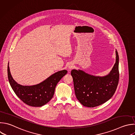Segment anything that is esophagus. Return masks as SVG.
<instances>
[{
    "mask_svg": "<svg viewBox=\"0 0 135 135\" xmlns=\"http://www.w3.org/2000/svg\"><path fill=\"white\" fill-rule=\"evenodd\" d=\"M73 65H71V64H70V65H69V66H68V68H69V69H71L73 68Z\"/></svg>",
    "mask_w": 135,
    "mask_h": 135,
    "instance_id": "1",
    "label": "esophagus"
}]
</instances>
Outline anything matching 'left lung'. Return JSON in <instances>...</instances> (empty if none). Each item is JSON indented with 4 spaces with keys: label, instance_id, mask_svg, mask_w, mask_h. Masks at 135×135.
I'll use <instances>...</instances> for the list:
<instances>
[{
    "label": "left lung",
    "instance_id": "8db88e82",
    "mask_svg": "<svg viewBox=\"0 0 135 135\" xmlns=\"http://www.w3.org/2000/svg\"><path fill=\"white\" fill-rule=\"evenodd\" d=\"M115 63L110 73L103 76H95L81 70H72L75 94L84 106L92 108L109 100L114 94L119 82V55L115 51Z\"/></svg>",
    "mask_w": 135,
    "mask_h": 135
}]
</instances>
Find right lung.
<instances>
[{
  "mask_svg": "<svg viewBox=\"0 0 135 135\" xmlns=\"http://www.w3.org/2000/svg\"><path fill=\"white\" fill-rule=\"evenodd\" d=\"M7 72L10 85L17 96L27 105L42 107L52 99L57 83L68 71L65 70L58 71L42 82L33 85H22L16 82L11 75L9 62Z\"/></svg>",
  "mask_w": 135,
  "mask_h": 135,
  "instance_id": "right-lung-1",
  "label": "right lung"
}]
</instances>
